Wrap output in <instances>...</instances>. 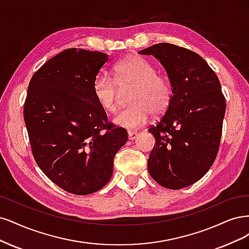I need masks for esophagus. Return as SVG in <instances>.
I'll use <instances>...</instances> for the list:
<instances>
[{"label": "esophagus", "instance_id": "obj_1", "mask_svg": "<svg viewBox=\"0 0 249 249\" xmlns=\"http://www.w3.org/2000/svg\"><path fill=\"white\" fill-rule=\"evenodd\" d=\"M138 136H139L138 133L131 132V131L128 132V139H129L130 141H133V140H135V139H138Z\"/></svg>", "mask_w": 249, "mask_h": 249}]
</instances>
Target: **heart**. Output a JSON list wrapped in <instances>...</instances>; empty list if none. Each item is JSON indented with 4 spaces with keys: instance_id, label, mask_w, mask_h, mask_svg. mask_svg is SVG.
Listing matches in <instances>:
<instances>
[{
    "instance_id": "b5f03b06",
    "label": "heart",
    "mask_w": 249,
    "mask_h": 249,
    "mask_svg": "<svg viewBox=\"0 0 249 249\" xmlns=\"http://www.w3.org/2000/svg\"><path fill=\"white\" fill-rule=\"evenodd\" d=\"M113 78L99 74L93 83L94 97L99 107L111 114L118 108L120 91L131 88L129 107L113 118V123L127 130L139 129L151 116L163 114L170 106L173 90L171 83L157 74L153 64L142 57L128 58L113 69Z\"/></svg>"
}]
</instances>
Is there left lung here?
Wrapping results in <instances>:
<instances>
[{"label": "left lung", "instance_id": "1", "mask_svg": "<svg viewBox=\"0 0 249 249\" xmlns=\"http://www.w3.org/2000/svg\"><path fill=\"white\" fill-rule=\"evenodd\" d=\"M154 55L165 69L173 97L149 132L155 143L148 171L159 185L181 189L198 181L217 155L226 113L219 79L196 53L170 43L140 51Z\"/></svg>", "mask_w": 249, "mask_h": 249}]
</instances>
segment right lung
I'll use <instances>...</instances> for the list:
<instances>
[{
    "mask_svg": "<svg viewBox=\"0 0 249 249\" xmlns=\"http://www.w3.org/2000/svg\"><path fill=\"white\" fill-rule=\"evenodd\" d=\"M108 54L68 49L32 76L23 107L33 156L54 184L86 196L110 180L124 129L107 122L93 83Z\"/></svg>",
    "mask_w": 249,
    "mask_h": 249,
    "instance_id": "add662e5",
    "label": "right lung"
}]
</instances>
